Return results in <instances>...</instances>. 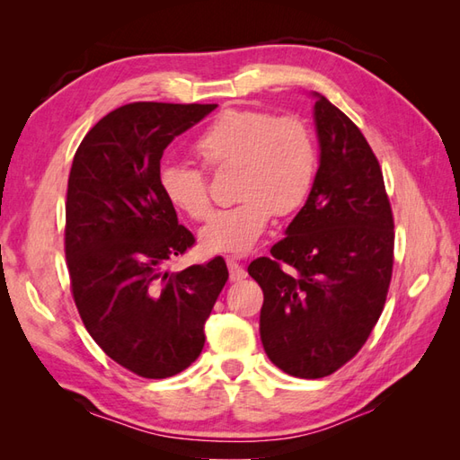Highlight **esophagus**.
I'll use <instances>...</instances> for the list:
<instances>
[{
	"instance_id": "obj_1",
	"label": "esophagus",
	"mask_w": 460,
	"mask_h": 460,
	"mask_svg": "<svg viewBox=\"0 0 460 460\" xmlns=\"http://www.w3.org/2000/svg\"><path fill=\"white\" fill-rule=\"evenodd\" d=\"M227 269H229V279L231 282H241L243 279H247V270L245 267L237 262L233 257L227 259Z\"/></svg>"
}]
</instances>
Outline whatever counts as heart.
I'll return each mask as SVG.
<instances>
[{"mask_svg": "<svg viewBox=\"0 0 460 460\" xmlns=\"http://www.w3.org/2000/svg\"><path fill=\"white\" fill-rule=\"evenodd\" d=\"M201 168L221 173L235 168L233 195L239 199L217 211L201 229L208 252L243 255L257 245L272 215L287 217L302 208L316 178V144L298 116L267 111H223L193 142ZM183 164H162L158 185L172 208L191 221L211 213L208 173Z\"/></svg>", "mask_w": 460, "mask_h": 460, "instance_id": "heart-1", "label": "heart"}]
</instances>
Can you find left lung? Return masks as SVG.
Wrapping results in <instances>:
<instances>
[{
  "label": "left lung",
  "mask_w": 460,
  "mask_h": 460,
  "mask_svg": "<svg viewBox=\"0 0 460 460\" xmlns=\"http://www.w3.org/2000/svg\"><path fill=\"white\" fill-rule=\"evenodd\" d=\"M320 168L305 208L249 265L262 288L261 340L285 374H334L366 344L394 272V211L364 134L316 94Z\"/></svg>",
  "instance_id": "obj_1"
}]
</instances>
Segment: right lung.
Masks as SVG:
<instances>
[{
  "label": "right lung",
  "instance_id": "obj_1",
  "mask_svg": "<svg viewBox=\"0 0 460 460\" xmlns=\"http://www.w3.org/2000/svg\"><path fill=\"white\" fill-rule=\"evenodd\" d=\"M217 104L130 102L84 136L68 173L65 255L84 328L132 374L164 379L199 358L223 257L170 272L195 245L164 198L158 170L170 142Z\"/></svg>",
  "mask_w": 460,
  "mask_h": 460
}]
</instances>
